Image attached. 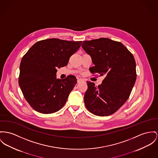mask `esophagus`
I'll return each instance as SVG.
<instances>
[{
  "label": "esophagus",
  "instance_id": "34e87169",
  "mask_svg": "<svg viewBox=\"0 0 158 158\" xmlns=\"http://www.w3.org/2000/svg\"><path fill=\"white\" fill-rule=\"evenodd\" d=\"M83 81H84V80L82 79V78H77V82H78V83H80V82Z\"/></svg>",
  "mask_w": 158,
  "mask_h": 158
}]
</instances>
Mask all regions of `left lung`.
<instances>
[{
	"instance_id": "8db88e82",
	"label": "left lung",
	"mask_w": 158,
	"mask_h": 158,
	"mask_svg": "<svg viewBox=\"0 0 158 158\" xmlns=\"http://www.w3.org/2000/svg\"><path fill=\"white\" fill-rule=\"evenodd\" d=\"M81 46L94 64L89 69L90 73L105 77L98 86L87 81L85 105L96 116H110L126 102L135 84L134 57L121 42L108 38L83 41Z\"/></svg>"
}]
</instances>
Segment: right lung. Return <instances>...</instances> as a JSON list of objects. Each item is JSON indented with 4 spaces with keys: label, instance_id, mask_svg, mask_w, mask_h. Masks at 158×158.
<instances>
[{
    "label": "right lung",
    "instance_id": "1",
    "mask_svg": "<svg viewBox=\"0 0 158 158\" xmlns=\"http://www.w3.org/2000/svg\"><path fill=\"white\" fill-rule=\"evenodd\" d=\"M82 41L51 38L36 42L25 54L20 66L19 84L35 111L51 114L65 104L77 80L74 75L56 78L57 68L68 64Z\"/></svg>",
    "mask_w": 158,
    "mask_h": 158
}]
</instances>
